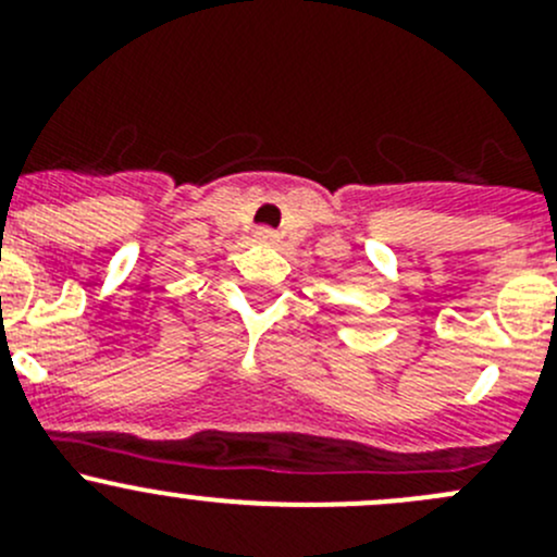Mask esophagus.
I'll use <instances>...</instances> for the list:
<instances>
[{
  "label": "esophagus",
  "instance_id": "1",
  "mask_svg": "<svg viewBox=\"0 0 557 557\" xmlns=\"http://www.w3.org/2000/svg\"><path fill=\"white\" fill-rule=\"evenodd\" d=\"M255 240L257 244H265V246H273L278 240V233L276 230H271V227H260L255 233Z\"/></svg>",
  "mask_w": 557,
  "mask_h": 557
}]
</instances>
